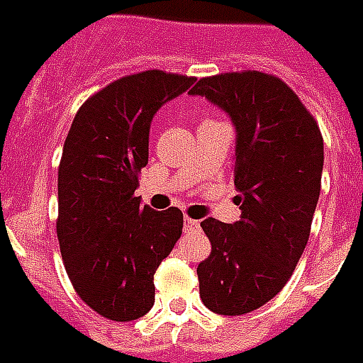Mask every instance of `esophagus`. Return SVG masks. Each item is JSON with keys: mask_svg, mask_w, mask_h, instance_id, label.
Here are the masks:
<instances>
[{"mask_svg": "<svg viewBox=\"0 0 363 363\" xmlns=\"http://www.w3.org/2000/svg\"><path fill=\"white\" fill-rule=\"evenodd\" d=\"M184 228H186V233H189V230H197V228H199V220L186 217L184 218Z\"/></svg>", "mask_w": 363, "mask_h": 363, "instance_id": "esophagus-1", "label": "esophagus"}]
</instances>
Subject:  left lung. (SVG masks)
Segmentation results:
<instances>
[{"instance_id": "obj_1", "label": "left lung", "mask_w": 363, "mask_h": 363, "mask_svg": "<svg viewBox=\"0 0 363 363\" xmlns=\"http://www.w3.org/2000/svg\"><path fill=\"white\" fill-rule=\"evenodd\" d=\"M189 94L205 95L236 128L240 220H203L211 254L197 266L203 305L236 317L274 299L307 246L320 195L323 135L297 94L272 74H217Z\"/></svg>"}]
</instances>
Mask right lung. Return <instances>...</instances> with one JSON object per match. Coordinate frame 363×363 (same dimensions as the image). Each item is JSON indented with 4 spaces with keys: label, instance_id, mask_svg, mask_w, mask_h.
I'll return each mask as SVG.
<instances>
[{
    "label": "right lung",
    "instance_id": "right-lung-1",
    "mask_svg": "<svg viewBox=\"0 0 363 363\" xmlns=\"http://www.w3.org/2000/svg\"><path fill=\"white\" fill-rule=\"evenodd\" d=\"M195 78L146 70L125 76L79 107L58 168L64 268L87 307L128 323L154 305V274L182 236L184 213L154 211L135 189L148 164L154 113Z\"/></svg>",
    "mask_w": 363,
    "mask_h": 363
}]
</instances>
